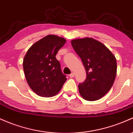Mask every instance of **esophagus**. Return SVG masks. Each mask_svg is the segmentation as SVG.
Here are the masks:
<instances>
[{"label": "esophagus", "mask_w": 133, "mask_h": 133, "mask_svg": "<svg viewBox=\"0 0 133 133\" xmlns=\"http://www.w3.org/2000/svg\"><path fill=\"white\" fill-rule=\"evenodd\" d=\"M74 76V74L73 73V72H72V73H71V74H69V77L71 78H73V77Z\"/></svg>", "instance_id": "esophagus-1"}]
</instances>
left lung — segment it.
<instances>
[{
    "instance_id": "obj_1",
    "label": "left lung",
    "mask_w": 133,
    "mask_h": 133,
    "mask_svg": "<svg viewBox=\"0 0 133 133\" xmlns=\"http://www.w3.org/2000/svg\"><path fill=\"white\" fill-rule=\"evenodd\" d=\"M71 45L82 61L87 78L78 85L84 100L95 101L110 90L117 74L116 59L103 43L93 38L71 40Z\"/></svg>"
}]
</instances>
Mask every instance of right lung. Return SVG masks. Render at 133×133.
<instances>
[{
  "instance_id": "right-lung-1",
  "label": "right lung",
  "mask_w": 133,
  "mask_h": 133,
  "mask_svg": "<svg viewBox=\"0 0 133 133\" xmlns=\"http://www.w3.org/2000/svg\"><path fill=\"white\" fill-rule=\"evenodd\" d=\"M65 42L64 38L49 35L35 42L26 52L23 62L24 75L29 87L38 96L56 95L67 80L55 57Z\"/></svg>"
}]
</instances>
